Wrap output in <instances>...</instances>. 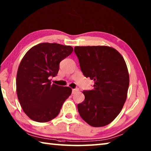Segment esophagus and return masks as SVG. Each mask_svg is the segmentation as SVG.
<instances>
[{
  "instance_id": "obj_1",
  "label": "esophagus",
  "mask_w": 151,
  "mask_h": 151,
  "mask_svg": "<svg viewBox=\"0 0 151 151\" xmlns=\"http://www.w3.org/2000/svg\"><path fill=\"white\" fill-rule=\"evenodd\" d=\"M78 91H79V89H78V88H74V89H73V91H72L73 94L76 93V92H78Z\"/></svg>"
}]
</instances>
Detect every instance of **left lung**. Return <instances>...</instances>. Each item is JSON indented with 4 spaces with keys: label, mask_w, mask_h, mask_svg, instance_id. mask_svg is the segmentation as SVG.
<instances>
[{
    "label": "left lung",
    "mask_w": 151,
    "mask_h": 151,
    "mask_svg": "<svg viewBox=\"0 0 151 151\" xmlns=\"http://www.w3.org/2000/svg\"><path fill=\"white\" fill-rule=\"evenodd\" d=\"M81 69L94 82V88L83 91L78 104L81 118L94 127L111 123L121 112L127 97L129 75L124 58L108 46L75 47Z\"/></svg>",
    "instance_id": "left-lung-1"
}]
</instances>
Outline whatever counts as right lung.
I'll use <instances>...</instances> for the list:
<instances>
[{
    "mask_svg": "<svg viewBox=\"0 0 151 151\" xmlns=\"http://www.w3.org/2000/svg\"><path fill=\"white\" fill-rule=\"evenodd\" d=\"M70 46L44 42L35 45L20 61L17 75V93L24 113L32 121L55 119L72 89L51 84L57 75L60 62L73 52Z\"/></svg>",
    "mask_w": 151,
    "mask_h": 151,
    "instance_id": "obj_1",
    "label": "right lung"
}]
</instances>
